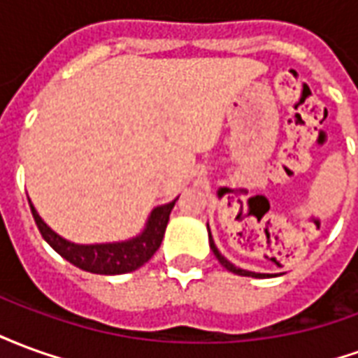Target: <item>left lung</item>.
I'll return each instance as SVG.
<instances>
[{
    "label": "left lung",
    "instance_id": "1",
    "mask_svg": "<svg viewBox=\"0 0 358 358\" xmlns=\"http://www.w3.org/2000/svg\"><path fill=\"white\" fill-rule=\"evenodd\" d=\"M207 228H209V224H207ZM209 245L210 249H213V253H215V257L218 259V263L222 264L226 270H230V272H234V274H238V276H251V278H270V276H276V274H261V272H251V270H243L240 268V266H236V264H232L228 259H226L220 251L217 249V245H215V241H213V236H210V230H209Z\"/></svg>",
    "mask_w": 358,
    "mask_h": 358
}]
</instances>
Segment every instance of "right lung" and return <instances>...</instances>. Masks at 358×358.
<instances>
[{
	"label": "right lung",
	"mask_w": 358,
	"mask_h": 358,
	"mask_svg": "<svg viewBox=\"0 0 358 358\" xmlns=\"http://www.w3.org/2000/svg\"><path fill=\"white\" fill-rule=\"evenodd\" d=\"M174 203L176 199L151 210L143 232L138 234L132 240L115 241V243H94V245H80V243H73V241L61 238L57 232H53L50 226L43 222L32 203H30V210H32V217H34L36 226H38L43 240L48 241L63 259L86 272L113 276V274H126V272L138 270L155 255L157 249L161 248Z\"/></svg>",
	"instance_id": "add662e5"
}]
</instances>
